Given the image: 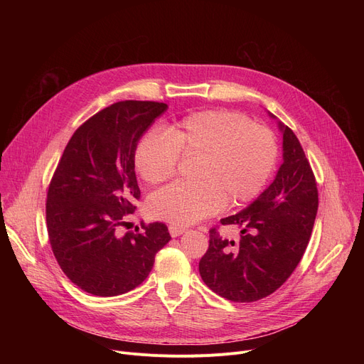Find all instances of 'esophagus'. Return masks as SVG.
<instances>
[{"label":"esophagus","instance_id":"1","mask_svg":"<svg viewBox=\"0 0 364 364\" xmlns=\"http://www.w3.org/2000/svg\"><path fill=\"white\" fill-rule=\"evenodd\" d=\"M168 230H169V235H171L172 237H177V236H180V235H183V233L186 232V227L171 224V225L168 227Z\"/></svg>","mask_w":364,"mask_h":364}]
</instances>
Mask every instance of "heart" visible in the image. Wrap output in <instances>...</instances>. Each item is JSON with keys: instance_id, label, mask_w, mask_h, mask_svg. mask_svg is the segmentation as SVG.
I'll return each mask as SVG.
<instances>
[{"instance_id": "obj_1", "label": "heart", "mask_w": 364, "mask_h": 364, "mask_svg": "<svg viewBox=\"0 0 364 364\" xmlns=\"http://www.w3.org/2000/svg\"><path fill=\"white\" fill-rule=\"evenodd\" d=\"M198 158L193 183H174L147 202L151 217L186 225L215 214L227 205L257 198L277 164L274 134L243 113L203 110L166 128L144 134L134 150V165L149 184L176 176L180 158Z\"/></svg>"}]
</instances>
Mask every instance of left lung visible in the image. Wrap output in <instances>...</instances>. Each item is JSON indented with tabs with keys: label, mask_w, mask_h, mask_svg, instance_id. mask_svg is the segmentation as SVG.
I'll list each match as a JSON object with an SVG mask.
<instances>
[{
	"label": "left lung",
	"mask_w": 364,
	"mask_h": 364,
	"mask_svg": "<svg viewBox=\"0 0 364 364\" xmlns=\"http://www.w3.org/2000/svg\"><path fill=\"white\" fill-rule=\"evenodd\" d=\"M279 128L283 164L274 181L250 206L220 221L239 227L237 239L223 237L215 227L209 230L208 251L199 261L208 288L235 302L277 291L296 269L313 232L318 208L313 169L294 131L282 122Z\"/></svg>",
	"instance_id": "left-lung-1"
}]
</instances>
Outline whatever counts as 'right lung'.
Segmentation results:
<instances>
[{"label": "right lung", "mask_w": 364, "mask_h": 364, "mask_svg": "<svg viewBox=\"0 0 364 364\" xmlns=\"http://www.w3.org/2000/svg\"><path fill=\"white\" fill-rule=\"evenodd\" d=\"M165 103L124 100L73 132L48 186L46 218L53 254L68 279L95 296H117L149 276L169 242L164 223L119 235L140 188L134 150Z\"/></svg>", "instance_id": "right-lung-1"}]
</instances>
